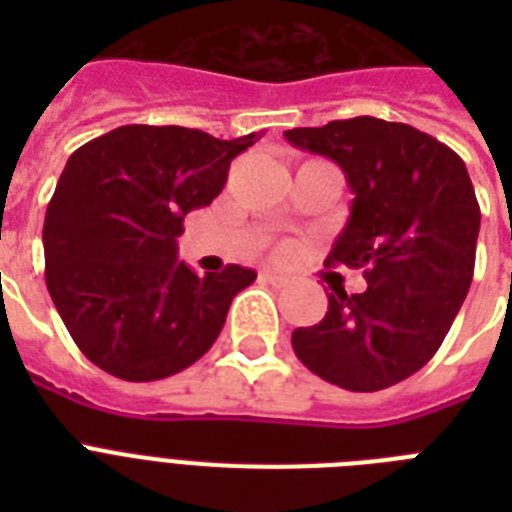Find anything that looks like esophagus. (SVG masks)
<instances>
[{
    "instance_id": "1",
    "label": "esophagus",
    "mask_w": 512,
    "mask_h": 512,
    "mask_svg": "<svg viewBox=\"0 0 512 512\" xmlns=\"http://www.w3.org/2000/svg\"><path fill=\"white\" fill-rule=\"evenodd\" d=\"M260 279L268 281V284H273V287H289V276H284V273L263 271V273H260Z\"/></svg>"
}]
</instances>
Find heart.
<instances>
[{
  "mask_svg": "<svg viewBox=\"0 0 512 512\" xmlns=\"http://www.w3.org/2000/svg\"><path fill=\"white\" fill-rule=\"evenodd\" d=\"M279 255H281V257H287V255H289V249H287V247L279 249Z\"/></svg>",
  "mask_w": 512,
  "mask_h": 512,
  "instance_id": "1",
  "label": "heart"
}]
</instances>
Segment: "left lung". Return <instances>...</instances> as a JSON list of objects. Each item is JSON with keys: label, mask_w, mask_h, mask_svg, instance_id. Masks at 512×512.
Returning <instances> with one entry per match:
<instances>
[{"label": "left lung", "mask_w": 512, "mask_h": 512, "mask_svg": "<svg viewBox=\"0 0 512 512\" xmlns=\"http://www.w3.org/2000/svg\"><path fill=\"white\" fill-rule=\"evenodd\" d=\"M327 156L353 193L329 265L364 268L366 289L329 292L327 316L292 332L321 380L374 393L412 377L441 348L468 297L481 209L465 162L409 124L356 116L284 132Z\"/></svg>", "instance_id": "obj_1"}]
</instances>
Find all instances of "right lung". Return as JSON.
<instances>
[{
	"instance_id": "obj_1",
	"label": "right lung",
	"mask_w": 512,
	"mask_h": 512,
	"mask_svg": "<svg viewBox=\"0 0 512 512\" xmlns=\"http://www.w3.org/2000/svg\"><path fill=\"white\" fill-rule=\"evenodd\" d=\"M257 138L127 124L68 156L44 215V279L68 335L103 372L164 380L212 348L257 273L225 265L199 276L177 260V236Z\"/></svg>"
}]
</instances>
